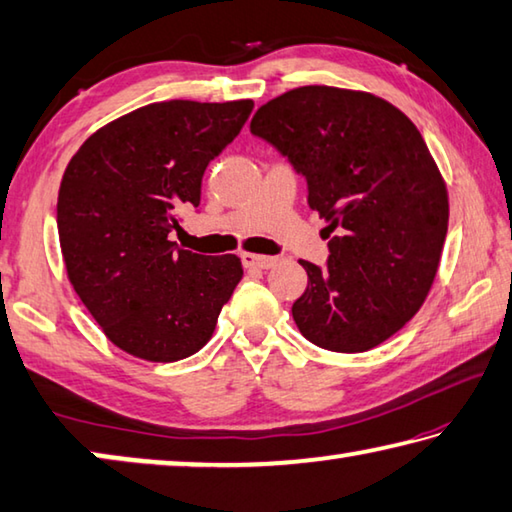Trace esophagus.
Here are the masks:
<instances>
[{"instance_id":"34e87169","label":"esophagus","mask_w":512,"mask_h":512,"mask_svg":"<svg viewBox=\"0 0 512 512\" xmlns=\"http://www.w3.org/2000/svg\"><path fill=\"white\" fill-rule=\"evenodd\" d=\"M241 262H244L246 268H273L277 264V257L244 253V255H241Z\"/></svg>"}]
</instances>
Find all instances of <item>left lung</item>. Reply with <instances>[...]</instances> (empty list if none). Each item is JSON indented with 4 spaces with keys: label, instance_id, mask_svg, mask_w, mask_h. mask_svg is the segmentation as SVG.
Segmentation results:
<instances>
[{
    "label": "left lung",
    "instance_id": "left-lung-1",
    "mask_svg": "<svg viewBox=\"0 0 512 512\" xmlns=\"http://www.w3.org/2000/svg\"><path fill=\"white\" fill-rule=\"evenodd\" d=\"M250 133L307 180L335 232L325 266L300 259L302 336L348 354L391 339L427 298L447 237V189L418 128L375 94L305 85L264 103Z\"/></svg>",
    "mask_w": 512,
    "mask_h": 512
}]
</instances>
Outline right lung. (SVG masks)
<instances>
[{
  "instance_id": "obj_1",
  "label": "right lung",
  "mask_w": 512,
  "mask_h": 512,
  "mask_svg": "<svg viewBox=\"0 0 512 512\" xmlns=\"http://www.w3.org/2000/svg\"><path fill=\"white\" fill-rule=\"evenodd\" d=\"M253 106L149 103L99 128L67 164L56 223L69 282L108 339L133 357H192L244 275L239 257L198 255L169 235L201 203L207 164Z\"/></svg>"
}]
</instances>
